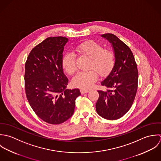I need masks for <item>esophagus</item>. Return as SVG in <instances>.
Here are the masks:
<instances>
[{
	"instance_id": "1",
	"label": "esophagus",
	"mask_w": 161,
	"mask_h": 161,
	"mask_svg": "<svg viewBox=\"0 0 161 161\" xmlns=\"http://www.w3.org/2000/svg\"><path fill=\"white\" fill-rule=\"evenodd\" d=\"M80 92L82 94H84V93H86L88 92H89V90H85V89H80Z\"/></svg>"
}]
</instances>
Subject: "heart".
Instances as JSON below:
<instances>
[{"mask_svg":"<svg viewBox=\"0 0 161 161\" xmlns=\"http://www.w3.org/2000/svg\"><path fill=\"white\" fill-rule=\"evenodd\" d=\"M75 51L80 56L89 58L88 68L94 70L78 73L72 80V85L75 87L82 89L90 88L97 80V73L101 76H106L114 65V52L109 48H103L102 45L93 40L86 41L78 45ZM76 57L74 53H65L62 58V66L68 74L73 75L76 72Z\"/></svg>","mask_w":161,"mask_h":161,"instance_id":"obj_1","label":"heart"}]
</instances>
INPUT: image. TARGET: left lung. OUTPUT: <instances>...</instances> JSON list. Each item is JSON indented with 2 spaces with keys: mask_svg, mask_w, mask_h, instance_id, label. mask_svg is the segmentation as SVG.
I'll return each instance as SVG.
<instances>
[{
  "mask_svg": "<svg viewBox=\"0 0 161 161\" xmlns=\"http://www.w3.org/2000/svg\"><path fill=\"white\" fill-rule=\"evenodd\" d=\"M111 43L115 63L109 74L101 82L109 88L99 90L96 104L97 114L108 120L124 116L130 108L137 89L138 71L134 55L128 46L111 33L101 35Z\"/></svg>",
  "mask_w": 161,
  "mask_h": 161,
  "instance_id": "left-lung-1",
  "label": "left lung"
}]
</instances>
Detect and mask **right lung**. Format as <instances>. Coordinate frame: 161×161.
Segmentation results:
<instances>
[{
  "instance_id": "1",
  "label": "right lung",
  "mask_w": 161,
  "mask_h": 161,
  "mask_svg": "<svg viewBox=\"0 0 161 161\" xmlns=\"http://www.w3.org/2000/svg\"><path fill=\"white\" fill-rule=\"evenodd\" d=\"M68 39L48 37L35 47L25 66V88L27 99L43 121L59 125L73 114L80 90L66 89L68 80L64 73L63 52Z\"/></svg>"
}]
</instances>
